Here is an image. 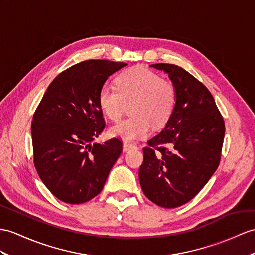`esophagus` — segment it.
Instances as JSON below:
<instances>
[{
    "label": "esophagus",
    "mask_w": 255,
    "mask_h": 255,
    "mask_svg": "<svg viewBox=\"0 0 255 255\" xmlns=\"http://www.w3.org/2000/svg\"><path fill=\"white\" fill-rule=\"evenodd\" d=\"M136 148V145L133 144L131 141H124L123 142V151H128L131 150V149Z\"/></svg>",
    "instance_id": "1"
}]
</instances>
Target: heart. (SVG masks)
Segmentation results:
<instances>
[{
    "mask_svg": "<svg viewBox=\"0 0 255 255\" xmlns=\"http://www.w3.org/2000/svg\"><path fill=\"white\" fill-rule=\"evenodd\" d=\"M117 88L108 84L98 93V105L110 120L122 116L129 105L127 118L109 128V135L126 141L144 137L150 132L151 124L160 128L169 120L176 102L175 88L169 81L144 67H134L121 73Z\"/></svg>",
    "mask_w": 255,
    "mask_h": 255,
    "instance_id": "b5f03b06",
    "label": "heart"
}]
</instances>
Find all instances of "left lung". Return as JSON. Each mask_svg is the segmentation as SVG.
Segmentation results:
<instances>
[{
    "label": "left lung",
    "instance_id": "obj_1",
    "mask_svg": "<svg viewBox=\"0 0 255 255\" xmlns=\"http://www.w3.org/2000/svg\"><path fill=\"white\" fill-rule=\"evenodd\" d=\"M169 74L176 92L164 128L142 149L139 183L145 196L162 208L191 200L220 164L225 124L209 90L182 67L154 64Z\"/></svg>",
    "mask_w": 255,
    "mask_h": 255
}]
</instances>
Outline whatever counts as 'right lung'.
Masks as SVG:
<instances>
[{"label": "right lung", "instance_id": "right-lung-1", "mask_svg": "<svg viewBox=\"0 0 255 255\" xmlns=\"http://www.w3.org/2000/svg\"><path fill=\"white\" fill-rule=\"evenodd\" d=\"M126 63L85 60L49 84L33 116L34 165L42 182L59 200L89 201L102 191L122 151L120 139L93 142L105 128L98 93Z\"/></svg>", "mask_w": 255, "mask_h": 255}]
</instances>
